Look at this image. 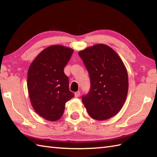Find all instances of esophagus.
<instances>
[{
  "label": "esophagus",
  "mask_w": 157,
  "mask_h": 157,
  "mask_svg": "<svg viewBox=\"0 0 157 157\" xmlns=\"http://www.w3.org/2000/svg\"><path fill=\"white\" fill-rule=\"evenodd\" d=\"M74 94H75V98H78L79 96H80V92H79V91L75 92Z\"/></svg>",
  "instance_id": "esophagus-1"
}]
</instances>
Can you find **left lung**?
I'll list each match as a JSON object with an SVG mask.
<instances>
[{
  "instance_id": "obj_1",
  "label": "left lung",
  "mask_w": 157,
  "mask_h": 157,
  "mask_svg": "<svg viewBox=\"0 0 157 157\" xmlns=\"http://www.w3.org/2000/svg\"><path fill=\"white\" fill-rule=\"evenodd\" d=\"M87 69L90 89L82 102L92 118H111L120 111L128 91V71L122 60L109 46L98 44L79 51Z\"/></svg>"
}]
</instances>
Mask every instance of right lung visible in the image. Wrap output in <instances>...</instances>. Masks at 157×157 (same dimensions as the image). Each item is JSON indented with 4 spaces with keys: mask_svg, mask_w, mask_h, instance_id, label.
Listing matches in <instances>:
<instances>
[{
    "mask_svg": "<svg viewBox=\"0 0 157 157\" xmlns=\"http://www.w3.org/2000/svg\"><path fill=\"white\" fill-rule=\"evenodd\" d=\"M73 50L61 45L45 48L32 63L28 73V90L34 111L48 121L61 117L65 103L74 94L69 90L64 68Z\"/></svg>",
    "mask_w": 157,
    "mask_h": 157,
    "instance_id": "obj_1",
    "label": "right lung"
}]
</instances>
